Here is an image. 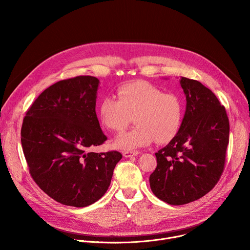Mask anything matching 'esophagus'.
<instances>
[{
  "instance_id": "1",
  "label": "esophagus",
  "mask_w": 250,
  "mask_h": 250,
  "mask_svg": "<svg viewBox=\"0 0 250 250\" xmlns=\"http://www.w3.org/2000/svg\"><path fill=\"white\" fill-rule=\"evenodd\" d=\"M139 154V152L138 151H125L124 153H123V155L125 156V157H132V156H136V155H138Z\"/></svg>"
}]
</instances>
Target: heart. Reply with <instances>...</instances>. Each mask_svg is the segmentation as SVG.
I'll list each match as a JSON object with an SVG mask.
<instances>
[{
  "mask_svg": "<svg viewBox=\"0 0 250 250\" xmlns=\"http://www.w3.org/2000/svg\"><path fill=\"white\" fill-rule=\"evenodd\" d=\"M118 99L104 97L98 108L101 124L109 130L123 131L134 119L135 126L118 136L115 146L122 150H133L151 145L154 140L166 144L179 131L183 121L181 99L146 81L122 85Z\"/></svg>",
  "mask_w": 250,
  "mask_h": 250,
  "instance_id": "obj_1",
  "label": "heart"
}]
</instances>
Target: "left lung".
I'll list each match as a JSON object with an SVG mask.
<instances>
[{
	"mask_svg": "<svg viewBox=\"0 0 250 250\" xmlns=\"http://www.w3.org/2000/svg\"><path fill=\"white\" fill-rule=\"evenodd\" d=\"M186 111L181 127L155 153L157 167L149 177L153 194L170 205H185L208 193L224 171L229 138L225 106L209 89L181 77Z\"/></svg>",
	"mask_w": 250,
	"mask_h": 250,
	"instance_id": "obj_1",
	"label": "left lung"
}]
</instances>
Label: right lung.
Returning a JSON list of instances; mask_svg holds the SVG:
<instances>
[{
  "mask_svg": "<svg viewBox=\"0 0 250 250\" xmlns=\"http://www.w3.org/2000/svg\"><path fill=\"white\" fill-rule=\"evenodd\" d=\"M99 85L93 76L59 81L23 119L21 141L32 179L66 206L82 208L101 199L123 157L118 151H89L106 140L96 115Z\"/></svg>",
  "mask_w": 250,
  "mask_h": 250,
  "instance_id": "obj_1",
  "label": "right lung"
}]
</instances>
